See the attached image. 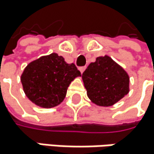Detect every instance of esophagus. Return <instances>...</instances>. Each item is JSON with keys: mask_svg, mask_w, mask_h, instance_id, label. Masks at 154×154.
Segmentation results:
<instances>
[{"mask_svg": "<svg viewBox=\"0 0 154 154\" xmlns=\"http://www.w3.org/2000/svg\"><path fill=\"white\" fill-rule=\"evenodd\" d=\"M79 69V71H80L81 73H83V72L85 71V69H86V66H80Z\"/></svg>", "mask_w": 154, "mask_h": 154, "instance_id": "1", "label": "esophagus"}]
</instances>
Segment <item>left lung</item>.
<instances>
[{"instance_id": "1", "label": "left lung", "mask_w": 154, "mask_h": 154, "mask_svg": "<svg viewBox=\"0 0 154 154\" xmlns=\"http://www.w3.org/2000/svg\"><path fill=\"white\" fill-rule=\"evenodd\" d=\"M88 98L100 107H109L130 91V76L109 56L98 57L82 74Z\"/></svg>"}]
</instances>
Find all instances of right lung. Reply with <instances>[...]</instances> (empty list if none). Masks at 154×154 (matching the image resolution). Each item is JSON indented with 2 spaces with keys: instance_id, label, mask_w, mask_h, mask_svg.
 I'll return each instance as SVG.
<instances>
[{
  "instance_id": "right-lung-1",
  "label": "right lung",
  "mask_w": 154,
  "mask_h": 154,
  "mask_svg": "<svg viewBox=\"0 0 154 154\" xmlns=\"http://www.w3.org/2000/svg\"><path fill=\"white\" fill-rule=\"evenodd\" d=\"M81 73L57 53L30 62L21 75L23 91L29 100L41 108L59 105L66 97L70 83Z\"/></svg>"
}]
</instances>
